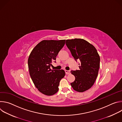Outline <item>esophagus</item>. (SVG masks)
<instances>
[{"label":"esophagus","instance_id":"obj_1","mask_svg":"<svg viewBox=\"0 0 122 122\" xmlns=\"http://www.w3.org/2000/svg\"><path fill=\"white\" fill-rule=\"evenodd\" d=\"M65 72H66V74H69L71 73V71H66V70L65 71Z\"/></svg>","mask_w":122,"mask_h":122}]
</instances>
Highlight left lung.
Instances as JSON below:
<instances>
[{
  "label": "left lung",
  "instance_id": "1",
  "mask_svg": "<svg viewBox=\"0 0 122 122\" xmlns=\"http://www.w3.org/2000/svg\"><path fill=\"white\" fill-rule=\"evenodd\" d=\"M66 44L75 60L80 61L79 69L71 71L75 81L71 83L73 89L83 92L90 89L97 78L100 67V57L96 48L81 39L67 40Z\"/></svg>",
  "mask_w": 122,
  "mask_h": 122
}]
</instances>
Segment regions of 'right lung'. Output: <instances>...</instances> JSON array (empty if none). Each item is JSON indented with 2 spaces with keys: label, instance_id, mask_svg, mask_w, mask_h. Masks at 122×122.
<instances>
[{
  "label": "right lung",
  "instance_id": "add662e5",
  "mask_svg": "<svg viewBox=\"0 0 122 122\" xmlns=\"http://www.w3.org/2000/svg\"><path fill=\"white\" fill-rule=\"evenodd\" d=\"M65 41L43 40L32 51L28 59L31 78L38 90L44 95L51 96L58 91L60 80L65 75L63 69L51 70L53 61L65 44Z\"/></svg>",
  "mask_w": 122,
  "mask_h": 122
}]
</instances>
